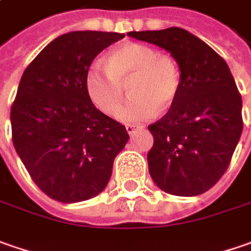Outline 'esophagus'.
<instances>
[{
	"label": "esophagus",
	"mask_w": 251,
	"mask_h": 251,
	"mask_svg": "<svg viewBox=\"0 0 251 251\" xmlns=\"http://www.w3.org/2000/svg\"><path fill=\"white\" fill-rule=\"evenodd\" d=\"M137 129H140V126L139 125H133V124H127V125H126V130H127L129 135H133Z\"/></svg>",
	"instance_id": "esophagus-1"
}]
</instances>
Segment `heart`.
Returning a JSON list of instances; mask_svg holds the SVG:
<instances>
[{
    "label": "heart",
    "instance_id": "b5f03b06",
    "mask_svg": "<svg viewBox=\"0 0 251 251\" xmlns=\"http://www.w3.org/2000/svg\"><path fill=\"white\" fill-rule=\"evenodd\" d=\"M129 81L132 98L118 109L116 116L122 122L140 124L176 102L181 91V71L173 57L145 43L130 42L116 48L106 63L94 61L85 75V88L100 111L114 114Z\"/></svg>",
    "mask_w": 251,
    "mask_h": 251
}]
</instances>
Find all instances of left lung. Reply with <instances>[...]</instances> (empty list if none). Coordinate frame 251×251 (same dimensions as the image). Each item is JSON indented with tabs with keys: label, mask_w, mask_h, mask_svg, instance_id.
<instances>
[{
	"label": "left lung",
	"mask_w": 251,
	"mask_h": 251,
	"mask_svg": "<svg viewBox=\"0 0 251 251\" xmlns=\"http://www.w3.org/2000/svg\"><path fill=\"white\" fill-rule=\"evenodd\" d=\"M169 50L181 71V91L169 112L149 125V173L158 188L178 197L211 190L227 170L243 130L242 95L226 61L181 27L129 32Z\"/></svg>",
	"instance_id": "8db88e82"
}]
</instances>
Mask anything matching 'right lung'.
<instances>
[{
	"label": "right lung",
	"mask_w": 251,
	"mask_h": 251,
	"mask_svg": "<svg viewBox=\"0 0 251 251\" xmlns=\"http://www.w3.org/2000/svg\"><path fill=\"white\" fill-rule=\"evenodd\" d=\"M124 36L98 30L61 35L22 74L11 106L12 142L30 178L51 200L97 197L129 139L125 126L95 108L85 88L95 56Z\"/></svg>",
	"instance_id": "obj_1"
}]
</instances>
